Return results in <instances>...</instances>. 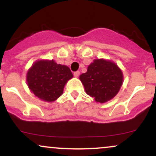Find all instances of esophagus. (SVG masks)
Segmentation results:
<instances>
[{
  "instance_id": "1",
  "label": "esophagus",
  "mask_w": 156,
  "mask_h": 156,
  "mask_svg": "<svg viewBox=\"0 0 156 156\" xmlns=\"http://www.w3.org/2000/svg\"><path fill=\"white\" fill-rule=\"evenodd\" d=\"M79 75H80L79 71H76V72L74 73V76L76 77V78H78V77L79 76Z\"/></svg>"
}]
</instances>
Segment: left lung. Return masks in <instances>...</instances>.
Instances as JSON below:
<instances>
[{"label": "left lung", "instance_id": "1", "mask_svg": "<svg viewBox=\"0 0 156 156\" xmlns=\"http://www.w3.org/2000/svg\"><path fill=\"white\" fill-rule=\"evenodd\" d=\"M79 79L87 94L94 98L96 102L104 103L113 99L123 83L121 69L114 62L104 58L93 61L82 73Z\"/></svg>", "mask_w": 156, "mask_h": 156}]
</instances>
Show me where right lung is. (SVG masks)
I'll return each mask as SVG.
<instances>
[{
    "mask_svg": "<svg viewBox=\"0 0 156 156\" xmlns=\"http://www.w3.org/2000/svg\"><path fill=\"white\" fill-rule=\"evenodd\" d=\"M73 78V73L67 66L57 64L53 59H40L29 68L26 81L36 97L51 103L63 94L64 86Z\"/></svg>",
    "mask_w": 156,
    "mask_h": 156,
    "instance_id": "obj_1",
    "label": "right lung"
}]
</instances>
